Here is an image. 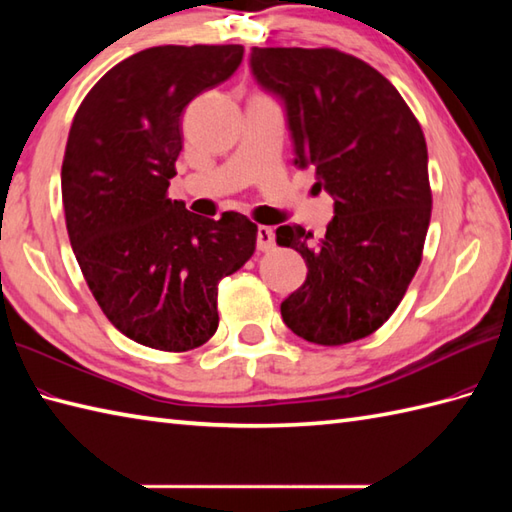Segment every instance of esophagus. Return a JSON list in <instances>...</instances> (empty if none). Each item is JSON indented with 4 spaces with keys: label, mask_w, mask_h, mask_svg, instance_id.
<instances>
[{
    "label": "esophagus",
    "mask_w": 512,
    "mask_h": 512,
    "mask_svg": "<svg viewBox=\"0 0 512 512\" xmlns=\"http://www.w3.org/2000/svg\"><path fill=\"white\" fill-rule=\"evenodd\" d=\"M275 246V231L270 226H259L257 228V248L259 250H270Z\"/></svg>",
    "instance_id": "esophagus-1"
}]
</instances>
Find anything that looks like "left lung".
<instances>
[{
    "instance_id": "1",
    "label": "left lung",
    "mask_w": 512,
    "mask_h": 512,
    "mask_svg": "<svg viewBox=\"0 0 512 512\" xmlns=\"http://www.w3.org/2000/svg\"><path fill=\"white\" fill-rule=\"evenodd\" d=\"M262 88L286 103L295 165L317 169L334 217L314 242L279 226L308 277L281 303L301 339L345 345L383 325L422 262L431 220L427 143L405 99L372 65L334 48H253Z\"/></svg>"
}]
</instances>
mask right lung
<instances>
[{"instance_id": "right-lung-1", "label": "right lung", "mask_w": 512, "mask_h": 512, "mask_svg": "<svg viewBox=\"0 0 512 512\" xmlns=\"http://www.w3.org/2000/svg\"><path fill=\"white\" fill-rule=\"evenodd\" d=\"M242 46H156L121 61L74 114L61 167L70 244L118 332L189 352L217 330V284L255 253L257 224L171 200L182 112L231 76Z\"/></svg>"}]
</instances>
